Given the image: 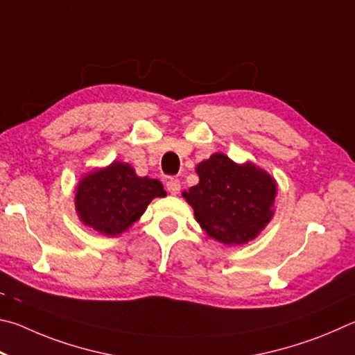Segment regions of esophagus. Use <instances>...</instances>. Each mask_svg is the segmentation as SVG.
Segmentation results:
<instances>
[{
    "instance_id": "34e87169",
    "label": "esophagus",
    "mask_w": 355,
    "mask_h": 355,
    "mask_svg": "<svg viewBox=\"0 0 355 355\" xmlns=\"http://www.w3.org/2000/svg\"><path fill=\"white\" fill-rule=\"evenodd\" d=\"M166 190L170 191L171 195L179 193V190H181V182H179V179H174V178L168 179V181H166Z\"/></svg>"
}]
</instances>
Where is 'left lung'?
<instances>
[{
	"label": "left lung",
	"mask_w": 355,
	"mask_h": 355,
	"mask_svg": "<svg viewBox=\"0 0 355 355\" xmlns=\"http://www.w3.org/2000/svg\"><path fill=\"white\" fill-rule=\"evenodd\" d=\"M196 173L200 182L182 196L209 237L243 245L272 218L277 184L262 168L251 162L239 165L216 153L196 165Z\"/></svg>",
	"instance_id": "1"
}]
</instances>
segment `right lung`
Wrapping results in <instances>:
<instances>
[{"instance_id":"obj_1","label":"right lung","mask_w":355,"mask_h":355,"mask_svg":"<svg viewBox=\"0 0 355 355\" xmlns=\"http://www.w3.org/2000/svg\"><path fill=\"white\" fill-rule=\"evenodd\" d=\"M165 195L157 179L137 176L129 164L115 160L80 179L74 204L85 226L114 237L132 226L154 198Z\"/></svg>"}]
</instances>
